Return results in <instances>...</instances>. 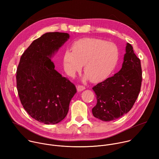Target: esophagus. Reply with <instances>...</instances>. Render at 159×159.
<instances>
[{
	"label": "esophagus",
	"mask_w": 159,
	"mask_h": 159,
	"mask_svg": "<svg viewBox=\"0 0 159 159\" xmlns=\"http://www.w3.org/2000/svg\"><path fill=\"white\" fill-rule=\"evenodd\" d=\"M85 89V87L84 86V85H79L77 87V89L78 91H82V90H84Z\"/></svg>",
	"instance_id": "obj_1"
}]
</instances>
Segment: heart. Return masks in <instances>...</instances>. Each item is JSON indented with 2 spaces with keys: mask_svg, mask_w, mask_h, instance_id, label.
Here are the masks:
<instances>
[{
  "mask_svg": "<svg viewBox=\"0 0 159 159\" xmlns=\"http://www.w3.org/2000/svg\"><path fill=\"white\" fill-rule=\"evenodd\" d=\"M72 50H66L64 54L63 65L70 75L82 69L85 78L93 82L106 79L115 70L119 60L118 47L112 43L95 38H84L74 42Z\"/></svg>",
  "mask_w": 159,
  "mask_h": 159,
  "instance_id": "obj_1",
  "label": "heart"
}]
</instances>
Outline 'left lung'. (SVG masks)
Here are the masks:
<instances>
[{"label": "left lung", "mask_w": 159, "mask_h": 159, "mask_svg": "<svg viewBox=\"0 0 159 159\" xmlns=\"http://www.w3.org/2000/svg\"><path fill=\"white\" fill-rule=\"evenodd\" d=\"M142 81L140 60L128 43L121 69L93 87L97 99V104L92 109L93 116L104 121L123 116L137 100Z\"/></svg>", "instance_id": "obj_1"}]
</instances>
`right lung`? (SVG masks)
<instances>
[{
  "instance_id": "add662e5",
  "label": "right lung",
  "mask_w": 159,
  "mask_h": 159,
  "mask_svg": "<svg viewBox=\"0 0 159 159\" xmlns=\"http://www.w3.org/2000/svg\"><path fill=\"white\" fill-rule=\"evenodd\" d=\"M65 33H47L35 39L20 57L16 83L20 102L36 121L54 125L66 116L77 93L75 85L55 70L50 58L69 38Z\"/></svg>"
}]
</instances>
